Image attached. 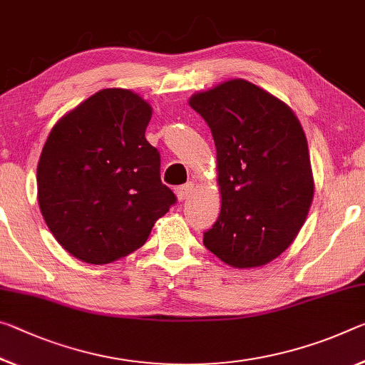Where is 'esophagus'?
<instances>
[{
	"mask_svg": "<svg viewBox=\"0 0 365 365\" xmlns=\"http://www.w3.org/2000/svg\"><path fill=\"white\" fill-rule=\"evenodd\" d=\"M177 193V198L178 201H187L190 196L195 193V185L193 183H187V185H182V187H178L175 190Z\"/></svg>",
	"mask_w": 365,
	"mask_h": 365,
	"instance_id": "obj_1",
	"label": "esophagus"
}]
</instances>
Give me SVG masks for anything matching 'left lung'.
I'll return each instance as SVG.
<instances>
[{"label": "left lung", "mask_w": 365, "mask_h": 365, "mask_svg": "<svg viewBox=\"0 0 365 365\" xmlns=\"http://www.w3.org/2000/svg\"><path fill=\"white\" fill-rule=\"evenodd\" d=\"M211 128L221 212L203 244L234 268L273 262L296 239L314 200L307 138L291 107L245 79L196 92Z\"/></svg>", "instance_id": "8db88e82"}]
</instances>
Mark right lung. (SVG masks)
<instances>
[{"instance_id": "right-lung-1", "label": "right lung", "mask_w": 365, "mask_h": 365, "mask_svg": "<svg viewBox=\"0 0 365 365\" xmlns=\"http://www.w3.org/2000/svg\"><path fill=\"white\" fill-rule=\"evenodd\" d=\"M153 107L128 89H102L56 121L37 165V198L50 232L91 264L144 245L177 198L160 182L148 143Z\"/></svg>"}]
</instances>
